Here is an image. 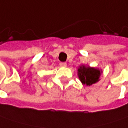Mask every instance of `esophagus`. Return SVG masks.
I'll use <instances>...</instances> for the list:
<instances>
[{"mask_svg":"<svg viewBox=\"0 0 128 128\" xmlns=\"http://www.w3.org/2000/svg\"><path fill=\"white\" fill-rule=\"evenodd\" d=\"M59 65H60V66L65 67V66H66V62H60V63H59Z\"/></svg>","mask_w":128,"mask_h":128,"instance_id":"obj_1","label":"esophagus"}]
</instances>
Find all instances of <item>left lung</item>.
I'll use <instances>...</instances> for the list:
<instances>
[{"label":"left lung","instance_id":"obj_1","mask_svg":"<svg viewBox=\"0 0 128 128\" xmlns=\"http://www.w3.org/2000/svg\"><path fill=\"white\" fill-rule=\"evenodd\" d=\"M100 74V70L90 66H82L78 69V76L80 81L82 84L89 86L99 81Z\"/></svg>","mask_w":128,"mask_h":128}]
</instances>
